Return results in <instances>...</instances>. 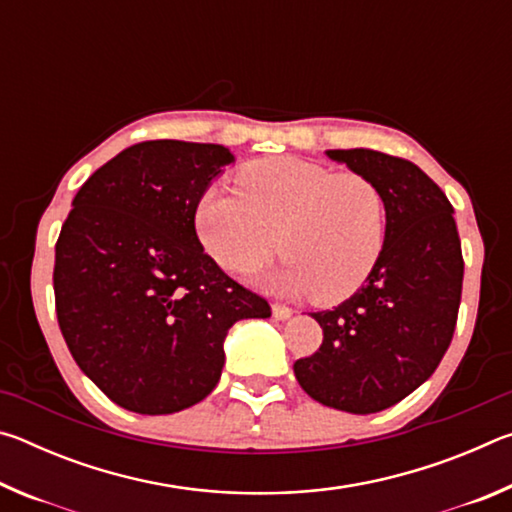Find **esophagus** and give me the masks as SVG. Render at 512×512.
<instances>
[{"label": "esophagus", "mask_w": 512, "mask_h": 512, "mask_svg": "<svg viewBox=\"0 0 512 512\" xmlns=\"http://www.w3.org/2000/svg\"><path fill=\"white\" fill-rule=\"evenodd\" d=\"M271 311H273V316L277 318V320H287V318H291V307H287V305H280V302H273L271 305Z\"/></svg>", "instance_id": "34e87169"}]
</instances>
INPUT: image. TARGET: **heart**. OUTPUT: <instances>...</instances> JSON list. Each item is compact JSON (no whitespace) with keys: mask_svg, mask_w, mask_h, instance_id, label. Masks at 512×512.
<instances>
[{"mask_svg":"<svg viewBox=\"0 0 512 512\" xmlns=\"http://www.w3.org/2000/svg\"><path fill=\"white\" fill-rule=\"evenodd\" d=\"M239 185L241 194L210 187L196 205L198 239L214 262L250 273L280 248L287 259L273 287L320 305L350 298L368 282L388 237V201L375 180L266 158L246 164Z\"/></svg>","mask_w":512,"mask_h":512,"instance_id":"obj_1","label":"heart"}]
</instances>
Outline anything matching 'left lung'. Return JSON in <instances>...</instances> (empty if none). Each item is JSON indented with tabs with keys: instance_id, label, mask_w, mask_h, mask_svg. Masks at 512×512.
Wrapping results in <instances>:
<instances>
[{
	"instance_id": "left-lung-1",
	"label": "left lung",
	"mask_w": 512,
	"mask_h": 512,
	"mask_svg": "<svg viewBox=\"0 0 512 512\" xmlns=\"http://www.w3.org/2000/svg\"><path fill=\"white\" fill-rule=\"evenodd\" d=\"M384 189L388 237L368 282L339 307L311 314L323 343L293 363L316 402L377 413L424 384L452 343L463 291V253L454 207L443 189L397 155L327 151Z\"/></svg>"
}]
</instances>
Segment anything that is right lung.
<instances>
[{"mask_svg":"<svg viewBox=\"0 0 512 512\" xmlns=\"http://www.w3.org/2000/svg\"><path fill=\"white\" fill-rule=\"evenodd\" d=\"M232 160L221 144L128 146L85 180L60 228V332L85 375L128 411L164 415L205 400L228 329L271 316L196 235V205Z\"/></svg>","mask_w":512,"mask_h":512,"instance_id":"add662e5","label":"right lung"}]
</instances>
